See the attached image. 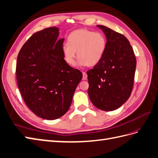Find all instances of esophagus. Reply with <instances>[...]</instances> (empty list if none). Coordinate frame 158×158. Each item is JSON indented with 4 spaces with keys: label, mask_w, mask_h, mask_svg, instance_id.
Returning a JSON list of instances; mask_svg holds the SVG:
<instances>
[{
    "label": "esophagus",
    "mask_w": 158,
    "mask_h": 158,
    "mask_svg": "<svg viewBox=\"0 0 158 158\" xmlns=\"http://www.w3.org/2000/svg\"><path fill=\"white\" fill-rule=\"evenodd\" d=\"M82 74H83V76H82V80H86L87 79V74H86V72H82Z\"/></svg>",
    "instance_id": "1"
}]
</instances>
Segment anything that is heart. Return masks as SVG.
<instances>
[{"label":"heart","instance_id":"b5f03b06","mask_svg":"<svg viewBox=\"0 0 158 158\" xmlns=\"http://www.w3.org/2000/svg\"><path fill=\"white\" fill-rule=\"evenodd\" d=\"M106 48V41L102 34L87 29L72 31L68 37V44L62 46L66 62L73 66L76 63V52L79 66H94L101 61Z\"/></svg>","mask_w":158,"mask_h":158}]
</instances>
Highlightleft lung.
<instances>
[{"instance_id": "8db88e82", "label": "left lung", "mask_w": 158, "mask_h": 158, "mask_svg": "<svg viewBox=\"0 0 158 158\" xmlns=\"http://www.w3.org/2000/svg\"><path fill=\"white\" fill-rule=\"evenodd\" d=\"M106 38L101 61L87 71L88 96L97 108L116 110L127 101L133 86L136 58L128 40L105 26L97 25Z\"/></svg>"}]
</instances>
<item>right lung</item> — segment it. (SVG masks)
I'll return each instance as SVG.
<instances>
[{"mask_svg": "<svg viewBox=\"0 0 158 158\" xmlns=\"http://www.w3.org/2000/svg\"><path fill=\"white\" fill-rule=\"evenodd\" d=\"M59 31L53 27L34 33L23 45L17 61V84L26 105L48 120L66 114L82 78V72L64 59V39L57 40Z\"/></svg>", "mask_w": 158, "mask_h": 158, "instance_id": "obj_1", "label": "right lung"}]
</instances>
